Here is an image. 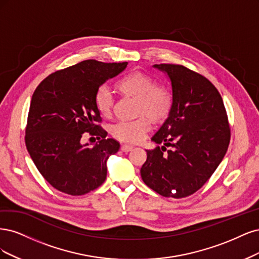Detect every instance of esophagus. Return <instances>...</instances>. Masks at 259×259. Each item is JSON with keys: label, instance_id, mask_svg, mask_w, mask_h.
<instances>
[{"label": "esophagus", "instance_id": "esophagus-1", "mask_svg": "<svg viewBox=\"0 0 259 259\" xmlns=\"http://www.w3.org/2000/svg\"><path fill=\"white\" fill-rule=\"evenodd\" d=\"M132 148H133L132 145H127V144H123V145H121V147H120L121 151L124 152V153H128V152L132 151Z\"/></svg>", "mask_w": 259, "mask_h": 259}]
</instances>
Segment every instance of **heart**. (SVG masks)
<instances>
[{
	"label": "heart",
	"instance_id": "b5f03b06",
	"mask_svg": "<svg viewBox=\"0 0 259 259\" xmlns=\"http://www.w3.org/2000/svg\"><path fill=\"white\" fill-rule=\"evenodd\" d=\"M116 88L127 97H136V115L139 118L130 121H119L111 128L112 136L121 142L139 143L143 141L151 129V118L155 122L168 118L173 106L171 91L161 85H155L149 75L141 71H132L122 76ZM95 103L103 117H110L114 107V98L105 86L100 87L95 96Z\"/></svg>",
	"mask_w": 259,
	"mask_h": 259
}]
</instances>
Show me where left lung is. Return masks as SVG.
I'll list each match as a JSON object with an SVG mask.
<instances>
[{
	"label": "left lung",
	"instance_id": "1",
	"mask_svg": "<svg viewBox=\"0 0 259 259\" xmlns=\"http://www.w3.org/2000/svg\"><path fill=\"white\" fill-rule=\"evenodd\" d=\"M154 68L169 76L173 106L152 138L163 146L146 151L141 177L163 197L184 198L201 188L222 162L230 142L228 117L219 90L201 74L180 64Z\"/></svg>",
	"mask_w": 259,
	"mask_h": 259
}]
</instances>
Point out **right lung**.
Instances as JSON below:
<instances>
[{
    "instance_id": "1",
    "label": "right lung",
    "mask_w": 259,
    "mask_h": 259,
    "mask_svg": "<svg viewBox=\"0 0 259 259\" xmlns=\"http://www.w3.org/2000/svg\"><path fill=\"white\" fill-rule=\"evenodd\" d=\"M128 62L85 60L47 76L31 99L26 146L39 173L54 188L71 196L88 194L106 179L108 157L119 143L105 139L95 103L99 87L117 76ZM101 136L90 148L81 145L82 133Z\"/></svg>"
}]
</instances>
